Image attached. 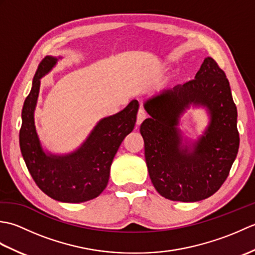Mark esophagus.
I'll return each mask as SVG.
<instances>
[{"label":"esophagus","instance_id":"34e87169","mask_svg":"<svg viewBox=\"0 0 255 255\" xmlns=\"http://www.w3.org/2000/svg\"><path fill=\"white\" fill-rule=\"evenodd\" d=\"M145 118H147V113H145V111L141 108V110H139L138 115H137V125L141 124Z\"/></svg>","mask_w":255,"mask_h":255}]
</instances>
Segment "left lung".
<instances>
[{
  "label": "left lung",
  "instance_id": "left-lung-1",
  "mask_svg": "<svg viewBox=\"0 0 255 255\" xmlns=\"http://www.w3.org/2000/svg\"><path fill=\"white\" fill-rule=\"evenodd\" d=\"M193 106L206 107L211 121L192 146L182 143L179 118ZM150 115L140 126L154 188L177 202H198L215 194L228 177L239 150L237 107L229 81L207 57L195 79L160 91L144 102Z\"/></svg>",
  "mask_w": 255,
  "mask_h": 255
}]
</instances>
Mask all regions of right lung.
Segmentation results:
<instances>
[{
    "label": "right lung",
    "instance_id": "obj_1",
    "mask_svg": "<svg viewBox=\"0 0 255 255\" xmlns=\"http://www.w3.org/2000/svg\"><path fill=\"white\" fill-rule=\"evenodd\" d=\"M57 61L58 58L47 56L35 73L21 111L20 152L31 177L46 195L62 203H83L99 196L107 186L114 156L136 124L139 103L132 100L123 111L101 119L73 152L64 155L45 152L36 131L34 113L40 79Z\"/></svg>",
    "mask_w": 255,
    "mask_h": 255
}]
</instances>
